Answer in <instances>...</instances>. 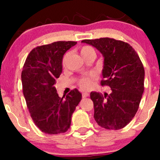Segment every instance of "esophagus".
<instances>
[{"instance_id": "34e87169", "label": "esophagus", "mask_w": 160, "mask_h": 160, "mask_svg": "<svg viewBox=\"0 0 160 160\" xmlns=\"http://www.w3.org/2000/svg\"><path fill=\"white\" fill-rule=\"evenodd\" d=\"M82 96H83V98H88V97H89V93H87V92H85V93H83Z\"/></svg>"}]
</instances>
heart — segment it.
<instances>
[{"label":"heart","mask_w":160,"mask_h":160,"mask_svg":"<svg viewBox=\"0 0 160 160\" xmlns=\"http://www.w3.org/2000/svg\"><path fill=\"white\" fill-rule=\"evenodd\" d=\"M80 52L82 57H83V59H85L86 56H88V55L90 54V53H95L94 49H93L91 46H82V47L80 48ZM67 57H68V53H66L63 56V58H62V64L63 67H65ZM94 78L95 75L93 73H90L87 76H84V77H82L81 78L78 80L79 86L81 88H83V89H89L92 85V80H94Z\"/></svg>","instance_id":"1"}]
</instances>
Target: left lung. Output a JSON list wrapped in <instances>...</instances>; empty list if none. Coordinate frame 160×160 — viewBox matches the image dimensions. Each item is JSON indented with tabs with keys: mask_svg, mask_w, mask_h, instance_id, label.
Listing matches in <instances>:
<instances>
[{
	"mask_svg": "<svg viewBox=\"0 0 160 160\" xmlns=\"http://www.w3.org/2000/svg\"><path fill=\"white\" fill-rule=\"evenodd\" d=\"M104 58L101 86H108L110 94L91 92L95 121L101 128L118 130L132 120L144 91L145 70L135 50L128 43L111 38L84 39Z\"/></svg>",
	"mask_w": 160,
	"mask_h": 160,
	"instance_id": "1",
	"label": "left lung"
}]
</instances>
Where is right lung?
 <instances>
[{"instance_id":"add662e5","label":"right lung","mask_w":160,"mask_h":160,"mask_svg":"<svg viewBox=\"0 0 160 160\" xmlns=\"http://www.w3.org/2000/svg\"><path fill=\"white\" fill-rule=\"evenodd\" d=\"M77 42L59 41L34 48L22 72L23 94L35 125L50 135L70 128L71 116L82 94L77 89L59 98L54 84L62 72L63 55Z\"/></svg>"}]
</instances>
